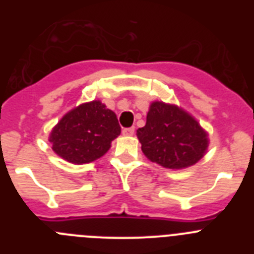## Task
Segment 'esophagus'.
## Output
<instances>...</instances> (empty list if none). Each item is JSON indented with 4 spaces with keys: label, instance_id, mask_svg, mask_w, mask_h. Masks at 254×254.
<instances>
[{
    "label": "esophagus",
    "instance_id": "1",
    "mask_svg": "<svg viewBox=\"0 0 254 254\" xmlns=\"http://www.w3.org/2000/svg\"><path fill=\"white\" fill-rule=\"evenodd\" d=\"M122 133L125 136H132L134 133V127H128V128H123Z\"/></svg>",
    "mask_w": 254,
    "mask_h": 254
}]
</instances>
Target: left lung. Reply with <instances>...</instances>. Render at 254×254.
<instances>
[{
  "mask_svg": "<svg viewBox=\"0 0 254 254\" xmlns=\"http://www.w3.org/2000/svg\"><path fill=\"white\" fill-rule=\"evenodd\" d=\"M142 152L151 161L169 169L196 164L207 149L206 132L194 118L176 105L154 102L146 125L137 129Z\"/></svg>",
  "mask_w": 254,
  "mask_h": 254,
  "instance_id": "left-lung-1",
  "label": "left lung"
}]
</instances>
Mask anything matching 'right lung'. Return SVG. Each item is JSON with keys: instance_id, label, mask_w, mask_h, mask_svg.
<instances>
[{"instance_id": "add662e5", "label": "right lung", "mask_w": 254, "mask_h": 254, "mask_svg": "<svg viewBox=\"0 0 254 254\" xmlns=\"http://www.w3.org/2000/svg\"><path fill=\"white\" fill-rule=\"evenodd\" d=\"M120 133L116 113L94 100L68 112L53 128L49 141L61 158L85 164L103 156Z\"/></svg>"}]
</instances>
